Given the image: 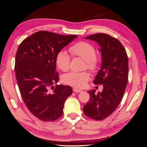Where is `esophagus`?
<instances>
[{
    "instance_id": "34e87169",
    "label": "esophagus",
    "mask_w": 147,
    "mask_h": 147,
    "mask_svg": "<svg viewBox=\"0 0 147 147\" xmlns=\"http://www.w3.org/2000/svg\"><path fill=\"white\" fill-rule=\"evenodd\" d=\"M73 91L75 92H82V91L81 90H79V89H77V88H74L73 89Z\"/></svg>"
}]
</instances>
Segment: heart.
Returning <instances> with one entry per match:
<instances>
[{"label": "heart", "instance_id": "heart-1", "mask_svg": "<svg viewBox=\"0 0 147 147\" xmlns=\"http://www.w3.org/2000/svg\"><path fill=\"white\" fill-rule=\"evenodd\" d=\"M69 51L73 56L80 57L85 61L86 67L91 71H95L98 66V60L96 57V52L94 47L86 42H79L69 48ZM70 57L65 51L57 53L56 57V64L62 71L66 72L69 69ZM90 74L87 72H71L64 75L63 82L75 88H82L90 79Z\"/></svg>", "mask_w": 147, "mask_h": 147}]
</instances>
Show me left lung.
I'll list each match as a JSON object with an SVG mask.
<instances>
[{
	"label": "left lung",
	"instance_id": "8db88e82",
	"mask_svg": "<svg viewBox=\"0 0 147 147\" xmlns=\"http://www.w3.org/2000/svg\"><path fill=\"white\" fill-rule=\"evenodd\" d=\"M99 44L101 53L100 69L93 81L103 84V90L88 91L90 98L83 107L87 117L95 120L108 117L118 107L128 81V58L125 49L118 40L105 34H92L85 37Z\"/></svg>",
	"mask_w": 147,
	"mask_h": 147
}]
</instances>
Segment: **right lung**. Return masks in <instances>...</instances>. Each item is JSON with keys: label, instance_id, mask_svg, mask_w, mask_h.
<instances>
[{"label": "right lung", "instance_id": "1", "mask_svg": "<svg viewBox=\"0 0 147 147\" xmlns=\"http://www.w3.org/2000/svg\"><path fill=\"white\" fill-rule=\"evenodd\" d=\"M77 37L41 30L24 39L18 48L15 65L18 85L26 107L39 119L50 121L61 117L64 102L72 94L69 86L53 84L59 81L57 53Z\"/></svg>", "mask_w": 147, "mask_h": 147}]
</instances>
